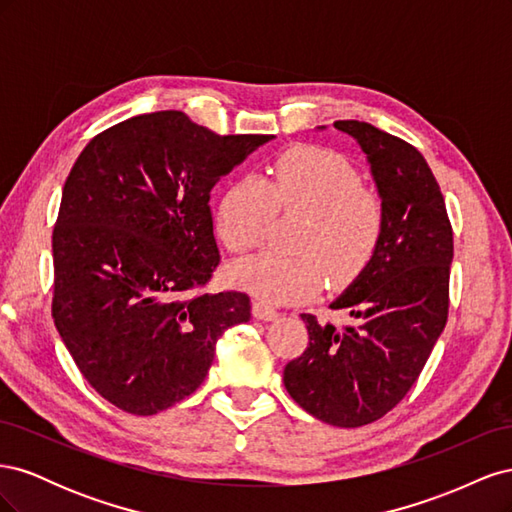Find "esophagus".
Wrapping results in <instances>:
<instances>
[{"instance_id":"obj_1","label":"esophagus","mask_w":512,"mask_h":512,"mask_svg":"<svg viewBox=\"0 0 512 512\" xmlns=\"http://www.w3.org/2000/svg\"><path fill=\"white\" fill-rule=\"evenodd\" d=\"M252 314H254V318L265 320V322H271V320H275L277 316H280L271 305L262 303V301H256V303L252 305Z\"/></svg>"}]
</instances>
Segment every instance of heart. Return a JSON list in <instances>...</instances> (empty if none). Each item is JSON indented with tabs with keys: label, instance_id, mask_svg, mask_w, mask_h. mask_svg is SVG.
Returning a JSON list of instances; mask_svg holds the SVG:
<instances>
[{
	"label": "heart",
	"instance_id": "b5f03b06",
	"mask_svg": "<svg viewBox=\"0 0 512 512\" xmlns=\"http://www.w3.org/2000/svg\"><path fill=\"white\" fill-rule=\"evenodd\" d=\"M275 213L301 215L294 254L260 252L230 267L235 286L267 303L314 297L324 273L344 286L374 258L384 232L382 200L363 188L346 158L327 149L297 147L267 170L228 185L215 224L230 252L245 254L267 239Z\"/></svg>",
	"mask_w": 512,
	"mask_h": 512
}]
</instances>
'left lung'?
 Returning a JSON list of instances; mask_svg holds the SVG:
<instances>
[{"label": "left lung", "mask_w": 512, "mask_h": 512, "mask_svg": "<svg viewBox=\"0 0 512 512\" xmlns=\"http://www.w3.org/2000/svg\"><path fill=\"white\" fill-rule=\"evenodd\" d=\"M333 126L365 153L384 232L369 265L331 303L346 309L350 324L301 314L309 346L284 367V384L318 421L361 427L404 399L444 331L453 230L421 151L365 121Z\"/></svg>", "instance_id": "obj_1"}]
</instances>
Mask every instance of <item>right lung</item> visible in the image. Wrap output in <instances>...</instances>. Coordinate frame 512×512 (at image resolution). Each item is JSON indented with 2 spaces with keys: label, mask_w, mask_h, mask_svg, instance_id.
<instances>
[{
  "label": "right lung",
  "mask_w": 512,
  "mask_h": 512,
  "mask_svg": "<svg viewBox=\"0 0 512 512\" xmlns=\"http://www.w3.org/2000/svg\"><path fill=\"white\" fill-rule=\"evenodd\" d=\"M269 134L218 136L181 111L136 115L81 151L53 230V320L76 367L123 412L192 395L215 344L250 320L243 292H198L218 267L213 185Z\"/></svg>",
  "instance_id": "add662e5"
}]
</instances>
